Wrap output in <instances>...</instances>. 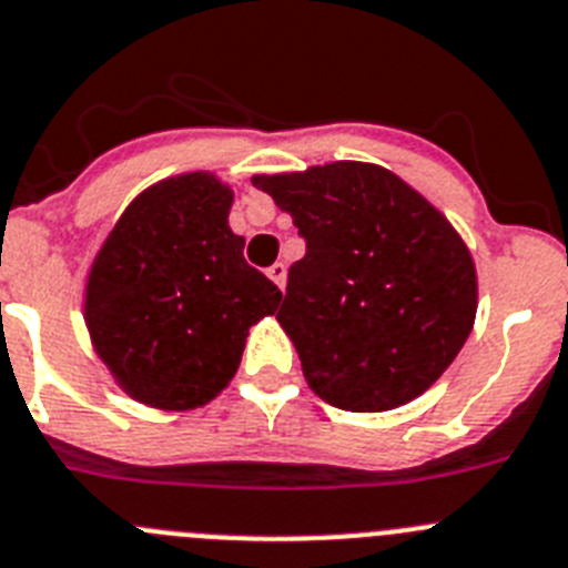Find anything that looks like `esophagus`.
Returning a JSON list of instances; mask_svg holds the SVG:
<instances>
[{"label":"esophagus","instance_id":"34e87169","mask_svg":"<svg viewBox=\"0 0 568 568\" xmlns=\"http://www.w3.org/2000/svg\"><path fill=\"white\" fill-rule=\"evenodd\" d=\"M268 277H272L274 283L280 285V288H283V285H285V265L283 263H274L272 268H268Z\"/></svg>","mask_w":568,"mask_h":568}]
</instances>
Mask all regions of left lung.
Segmentation results:
<instances>
[{
  "label": "left lung",
  "instance_id": "8db88e82",
  "mask_svg": "<svg viewBox=\"0 0 568 568\" xmlns=\"http://www.w3.org/2000/svg\"><path fill=\"white\" fill-rule=\"evenodd\" d=\"M254 186L305 240L277 320L311 390L351 413L427 390L467 342L478 300L473 257L447 217L373 163L260 175Z\"/></svg>",
  "mask_w": 568,
  "mask_h": 568
}]
</instances>
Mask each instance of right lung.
Instances as JSON below:
<instances>
[{
	"label": "right lung",
	"mask_w": 568,
	"mask_h": 568,
	"mask_svg": "<svg viewBox=\"0 0 568 568\" xmlns=\"http://www.w3.org/2000/svg\"><path fill=\"white\" fill-rule=\"evenodd\" d=\"M229 209L232 192L212 175L172 178L130 203L95 257L87 328L144 405H206L237 371L248 328L283 300L243 257Z\"/></svg>",
	"instance_id": "add662e5"
}]
</instances>
